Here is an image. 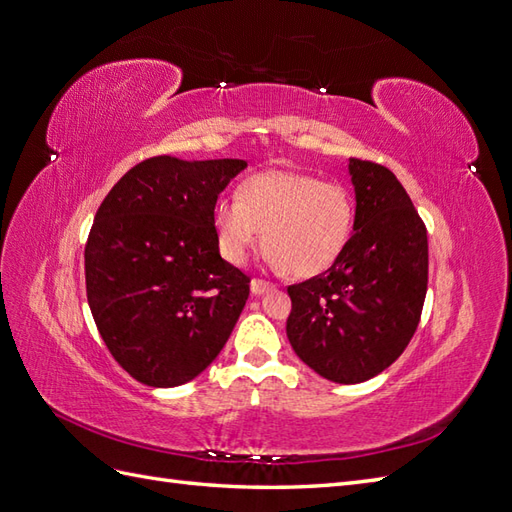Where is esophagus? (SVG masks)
Listing matches in <instances>:
<instances>
[{
  "label": "esophagus",
  "instance_id": "esophagus-1",
  "mask_svg": "<svg viewBox=\"0 0 512 512\" xmlns=\"http://www.w3.org/2000/svg\"><path fill=\"white\" fill-rule=\"evenodd\" d=\"M272 288H275V285H272L270 281H264V279H253V281H251V292H253L255 296L264 294V292H268V290H272Z\"/></svg>",
  "mask_w": 512,
  "mask_h": 512
}]
</instances>
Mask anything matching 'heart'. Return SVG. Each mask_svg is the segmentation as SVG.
Returning <instances> with one entry per match:
<instances>
[{"label":"heart","instance_id":"obj_1","mask_svg":"<svg viewBox=\"0 0 512 512\" xmlns=\"http://www.w3.org/2000/svg\"><path fill=\"white\" fill-rule=\"evenodd\" d=\"M355 200L340 183L292 170L248 176L237 196L213 205V229L222 257L242 266L261 244L270 264L307 279L325 272L347 246Z\"/></svg>","mask_w":512,"mask_h":512}]
</instances>
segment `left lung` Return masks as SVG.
<instances>
[{"label": "left lung", "mask_w": 512, "mask_h": 512, "mask_svg": "<svg viewBox=\"0 0 512 512\" xmlns=\"http://www.w3.org/2000/svg\"><path fill=\"white\" fill-rule=\"evenodd\" d=\"M353 235L320 275L290 285L288 340L320 377L360 384L408 347L427 292V231L388 168L349 159Z\"/></svg>", "instance_id": "left-lung-1"}]
</instances>
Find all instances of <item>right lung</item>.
<instances>
[{
    "mask_svg": "<svg viewBox=\"0 0 512 512\" xmlns=\"http://www.w3.org/2000/svg\"><path fill=\"white\" fill-rule=\"evenodd\" d=\"M244 168L161 154L128 170L95 213L87 301L111 355L141 384L192 382L244 310L251 279L220 257L213 229V205Z\"/></svg>",
    "mask_w": 512,
    "mask_h": 512,
    "instance_id": "1",
    "label": "right lung"
}]
</instances>
